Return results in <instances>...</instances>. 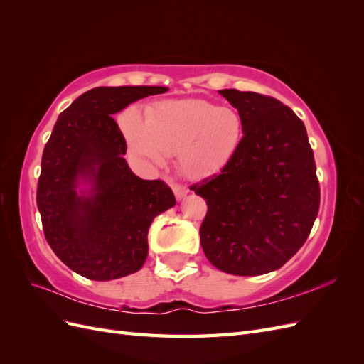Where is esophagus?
Returning <instances> with one entry per match:
<instances>
[{
    "label": "esophagus",
    "instance_id": "esophagus-1",
    "mask_svg": "<svg viewBox=\"0 0 364 364\" xmlns=\"http://www.w3.org/2000/svg\"><path fill=\"white\" fill-rule=\"evenodd\" d=\"M173 193H174V196H176V199L178 200H182L183 197L188 194V188H186V186H183V185H179V183H174L173 186Z\"/></svg>",
    "mask_w": 364,
    "mask_h": 364
}]
</instances>
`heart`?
<instances>
[{
    "mask_svg": "<svg viewBox=\"0 0 364 364\" xmlns=\"http://www.w3.org/2000/svg\"><path fill=\"white\" fill-rule=\"evenodd\" d=\"M129 150L136 159L162 165L176 153L190 179H208L234 161L245 136L243 117L234 107L202 98L165 100L147 114L129 109L123 117Z\"/></svg>",
    "mask_w": 364,
    "mask_h": 364,
    "instance_id": "obj_1",
    "label": "heart"
}]
</instances>
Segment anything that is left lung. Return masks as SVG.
<instances>
[{
  "instance_id": "left-lung-1",
  "label": "left lung",
  "mask_w": 364,
  "mask_h": 364,
  "mask_svg": "<svg viewBox=\"0 0 364 364\" xmlns=\"http://www.w3.org/2000/svg\"><path fill=\"white\" fill-rule=\"evenodd\" d=\"M243 117L234 161L196 183L208 213L200 243L214 267L238 277L278 270L302 247L318 213L321 188L302 119L273 97L218 91Z\"/></svg>"
}]
</instances>
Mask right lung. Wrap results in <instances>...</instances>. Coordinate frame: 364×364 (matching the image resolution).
<instances>
[{
    "mask_svg": "<svg viewBox=\"0 0 364 364\" xmlns=\"http://www.w3.org/2000/svg\"><path fill=\"white\" fill-rule=\"evenodd\" d=\"M164 86L94 87L59 115L42 153L36 203L59 259L82 277L111 281L144 264L153 218L176 205L162 181H144L124 159L111 117Z\"/></svg>",
    "mask_w": 364,
    "mask_h": 364,
    "instance_id": "1",
    "label": "right lung"
}]
</instances>
